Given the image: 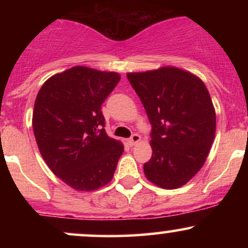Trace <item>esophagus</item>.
<instances>
[{"label":"esophagus","mask_w":248,"mask_h":248,"mask_svg":"<svg viewBox=\"0 0 248 248\" xmlns=\"http://www.w3.org/2000/svg\"><path fill=\"white\" fill-rule=\"evenodd\" d=\"M141 140V136L139 135V134H133L132 136H130V139H128V143H129V146H135L138 142H140Z\"/></svg>","instance_id":"1"}]
</instances>
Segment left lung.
<instances>
[{"mask_svg":"<svg viewBox=\"0 0 248 248\" xmlns=\"http://www.w3.org/2000/svg\"><path fill=\"white\" fill-rule=\"evenodd\" d=\"M152 124L153 155L144 175L163 189H177L199 171L216 133V112L204 82L176 67L128 73Z\"/></svg>","mask_w":248,"mask_h":248,"instance_id":"left-lung-1","label":"left lung"}]
</instances>
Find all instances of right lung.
<instances>
[{"instance_id": "obj_1", "label": "right lung", "mask_w": 248, "mask_h": 248, "mask_svg": "<svg viewBox=\"0 0 248 248\" xmlns=\"http://www.w3.org/2000/svg\"><path fill=\"white\" fill-rule=\"evenodd\" d=\"M120 76L75 66L51 77L35 101L32 127L43 158L57 177L79 191L106 186L124 146L106 134L101 105Z\"/></svg>"}]
</instances>
